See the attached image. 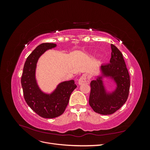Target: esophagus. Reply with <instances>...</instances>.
Masks as SVG:
<instances>
[{
	"instance_id": "esophagus-1",
	"label": "esophagus",
	"mask_w": 150,
	"mask_h": 150,
	"mask_svg": "<svg viewBox=\"0 0 150 150\" xmlns=\"http://www.w3.org/2000/svg\"><path fill=\"white\" fill-rule=\"evenodd\" d=\"M89 79L86 74H83L81 76L80 79L78 81V84L81 85L83 84H89Z\"/></svg>"
}]
</instances>
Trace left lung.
<instances>
[{
    "label": "left lung",
    "mask_w": 150,
    "mask_h": 150,
    "mask_svg": "<svg viewBox=\"0 0 150 150\" xmlns=\"http://www.w3.org/2000/svg\"><path fill=\"white\" fill-rule=\"evenodd\" d=\"M110 62L101 66L102 74L115 81L116 89L112 93H107L102 77L91 82L89 104L94 112L103 115H111L121 108L128 98L130 79L123 56L115 45L111 44Z\"/></svg>",
    "instance_id": "1"
}]
</instances>
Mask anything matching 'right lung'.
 I'll list each match as a JSON object with an SVG mask.
<instances>
[{
    "mask_svg": "<svg viewBox=\"0 0 150 150\" xmlns=\"http://www.w3.org/2000/svg\"><path fill=\"white\" fill-rule=\"evenodd\" d=\"M56 44L42 43L27 58L21 78L25 101L35 112L44 118H54L64 112L72 92L77 86L74 80L61 83L50 94L41 91L36 82L35 68L40 56Z\"/></svg>",
    "mask_w": 150,
    "mask_h": 150,
    "instance_id": "obj_1",
    "label": "right lung"
}]
</instances>
